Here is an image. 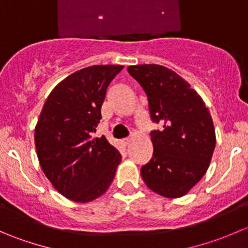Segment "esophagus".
Wrapping results in <instances>:
<instances>
[{
    "instance_id": "esophagus-1",
    "label": "esophagus",
    "mask_w": 248,
    "mask_h": 248,
    "mask_svg": "<svg viewBox=\"0 0 248 248\" xmlns=\"http://www.w3.org/2000/svg\"><path fill=\"white\" fill-rule=\"evenodd\" d=\"M129 142H131V139H129V138H126V139L122 140V144H124V146H127V145H129Z\"/></svg>"
}]
</instances>
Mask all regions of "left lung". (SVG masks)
<instances>
[{
  "mask_svg": "<svg viewBox=\"0 0 248 248\" xmlns=\"http://www.w3.org/2000/svg\"><path fill=\"white\" fill-rule=\"evenodd\" d=\"M149 99L154 155L140 169L145 185L167 198L188 193L205 175L215 145L214 122L202 97L171 69L159 64L127 68Z\"/></svg>",
  "mask_w": 248,
  "mask_h": 248,
  "instance_id": "left-lung-1",
  "label": "left lung"
}]
</instances>
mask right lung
<instances>
[{
    "label": "right lung",
    "instance_id": "obj_1",
    "mask_svg": "<svg viewBox=\"0 0 248 248\" xmlns=\"http://www.w3.org/2000/svg\"><path fill=\"white\" fill-rule=\"evenodd\" d=\"M124 66L96 64L71 74L47 96L36 129L37 156L46 176L69 201L106 193L121 155L104 136L93 138L107 89Z\"/></svg>",
    "mask_w": 248,
    "mask_h": 248
}]
</instances>
